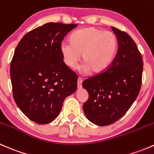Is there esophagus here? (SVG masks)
<instances>
[{
	"label": "esophagus",
	"instance_id": "obj_1",
	"mask_svg": "<svg viewBox=\"0 0 154 154\" xmlns=\"http://www.w3.org/2000/svg\"><path fill=\"white\" fill-rule=\"evenodd\" d=\"M82 82H83L82 79L79 77L78 80H77V88H80L82 87Z\"/></svg>",
	"mask_w": 154,
	"mask_h": 154
}]
</instances>
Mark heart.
<instances>
[{
  "label": "heart",
  "mask_w": 154,
  "mask_h": 154,
  "mask_svg": "<svg viewBox=\"0 0 154 154\" xmlns=\"http://www.w3.org/2000/svg\"><path fill=\"white\" fill-rule=\"evenodd\" d=\"M118 49L116 35L110 31L95 27H87L75 31L71 35V42L61 43L60 51L65 63L76 68L83 57L82 69L94 73L106 70L112 62Z\"/></svg>",
  "instance_id": "1"
}]
</instances>
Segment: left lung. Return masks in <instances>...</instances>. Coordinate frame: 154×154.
Returning a JSON list of instances; mask_svg holds the SVG:
<instances>
[{
	"label": "left lung",
	"mask_w": 154,
	"mask_h": 154,
	"mask_svg": "<svg viewBox=\"0 0 154 154\" xmlns=\"http://www.w3.org/2000/svg\"><path fill=\"white\" fill-rule=\"evenodd\" d=\"M112 29L119 45L116 57L106 71L82 84L89 95L83 112L91 123L98 126L120 119L136 100L142 85L143 61L136 43L127 32Z\"/></svg>",
	"instance_id": "1"
}]
</instances>
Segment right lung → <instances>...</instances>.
Returning <instances> with one entry per match:
<instances>
[{"mask_svg": "<svg viewBox=\"0 0 154 154\" xmlns=\"http://www.w3.org/2000/svg\"><path fill=\"white\" fill-rule=\"evenodd\" d=\"M77 26L47 23L27 32L15 48L10 65L14 100L38 125L54 121L65 99L77 90V74L60 51L64 37Z\"/></svg>", "mask_w": 154, "mask_h": 154, "instance_id": "add662e5", "label": "right lung"}]
</instances>
